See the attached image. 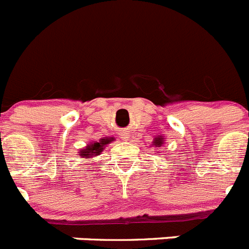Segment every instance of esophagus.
<instances>
[{
  "instance_id": "obj_1",
  "label": "esophagus",
  "mask_w": 249,
  "mask_h": 249,
  "mask_svg": "<svg viewBox=\"0 0 249 249\" xmlns=\"http://www.w3.org/2000/svg\"><path fill=\"white\" fill-rule=\"evenodd\" d=\"M118 135H120V137L122 138L123 141L129 140V131H127V129H122V131H121Z\"/></svg>"
}]
</instances>
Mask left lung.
Masks as SVG:
<instances>
[{
    "instance_id": "left-lung-1",
    "label": "left lung",
    "mask_w": 249,
    "mask_h": 249,
    "mask_svg": "<svg viewBox=\"0 0 249 249\" xmlns=\"http://www.w3.org/2000/svg\"><path fill=\"white\" fill-rule=\"evenodd\" d=\"M162 144H163V138H162V136H158V137L155 138V141H153V144H152V146L160 147Z\"/></svg>"
}]
</instances>
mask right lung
I'll list each match as a JSON object with an SVG mask.
<instances>
[{
  "label": "right lung",
  "instance_id": "1",
  "mask_svg": "<svg viewBox=\"0 0 249 249\" xmlns=\"http://www.w3.org/2000/svg\"><path fill=\"white\" fill-rule=\"evenodd\" d=\"M113 141V138L109 137V138H102V140L100 141H93V142H89L87 146L85 147V148L81 149L80 152H78V156H80L81 158H92L94 157V156H98L101 155V152L103 151V148H105L107 144L109 143V142H112Z\"/></svg>",
  "mask_w": 249,
  "mask_h": 249
}]
</instances>
